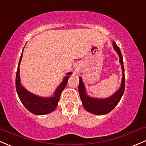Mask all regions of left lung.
<instances>
[{"label": "left lung", "instance_id": "8db88e82", "mask_svg": "<svg viewBox=\"0 0 146 146\" xmlns=\"http://www.w3.org/2000/svg\"><path fill=\"white\" fill-rule=\"evenodd\" d=\"M113 48L119 56V61L121 64V68H122L123 71L121 86L115 94L107 98H96L89 96L86 92V88L83 83L82 79L80 77L78 90H79L80 97L82 102L83 107L86 111L91 113H94V114L105 115L112 111L121 100L125 91V74L123 56L121 52V50L114 41L113 42Z\"/></svg>", "mask_w": 146, "mask_h": 146}]
</instances>
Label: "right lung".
Listing matches in <instances>:
<instances>
[{
  "label": "right lung",
  "instance_id": "1",
  "mask_svg": "<svg viewBox=\"0 0 146 146\" xmlns=\"http://www.w3.org/2000/svg\"><path fill=\"white\" fill-rule=\"evenodd\" d=\"M22 56H23V52L21 55L18 68H17V76H16V89H17V94H18L21 102L28 111L34 114L45 115L53 111L57 106L61 94L66 86L68 80L70 77L69 76L71 75L72 73L69 72V73H66L67 76L64 77L62 83L57 86L55 93H54V95L52 97L44 98L38 96L29 92L21 84L19 67H20L21 61L22 60Z\"/></svg>",
  "mask_w": 146,
  "mask_h": 146
}]
</instances>
